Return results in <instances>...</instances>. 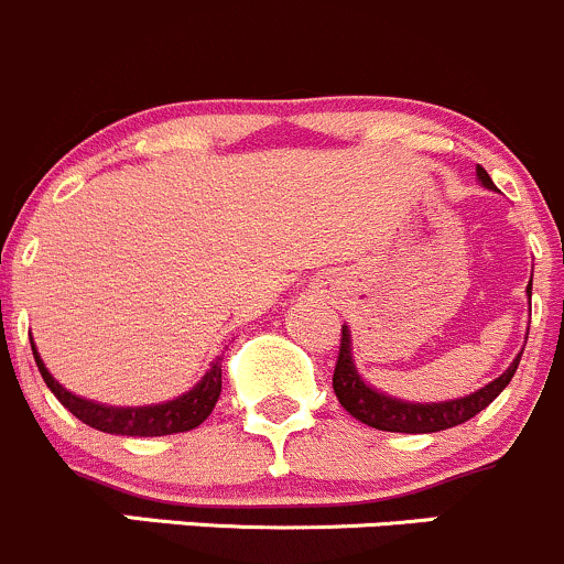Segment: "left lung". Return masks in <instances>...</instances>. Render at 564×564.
I'll return each mask as SVG.
<instances>
[{"label": "left lung", "instance_id": "left-lung-1", "mask_svg": "<svg viewBox=\"0 0 564 564\" xmlns=\"http://www.w3.org/2000/svg\"><path fill=\"white\" fill-rule=\"evenodd\" d=\"M475 176L484 184L486 189H495V182L484 167H475ZM527 295H532V280L527 284ZM524 352V350H521ZM521 352L513 358L508 369L491 380L489 386L478 388V391L467 393V397L448 399V402H408V399H397L391 393H382L371 388L356 369V358H352V336L347 325H341V347H339V361L334 369V393L339 404L367 423L371 429L380 432H402V434H432L443 432V429H454L458 423L469 421L478 415L480 410L489 408L491 402L502 393V388L513 380L516 369H519Z\"/></svg>", "mask_w": 564, "mask_h": 564}]
</instances>
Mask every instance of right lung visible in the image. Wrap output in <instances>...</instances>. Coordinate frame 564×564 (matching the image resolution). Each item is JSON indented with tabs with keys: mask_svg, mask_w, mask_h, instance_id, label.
I'll list each match as a JSON object with an SVG mask.
<instances>
[{
	"mask_svg": "<svg viewBox=\"0 0 564 564\" xmlns=\"http://www.w3.org/2000/svg\"><path fill=\"white\" fill-rule=\"evenodd\" d=\"M32 352L45 386L51 388V393H54L78 421L97 429V432L119 434V437H165V434L189 432V429L200 426V423L212 415L214 404H217L219 393H223V358H214L206 375L197 380V386L189 388L182 397L171 399V402L143 404V408H113V404H100L91 402V399L75 397L73 391L59 386V380L45 369L34 341Z\"/></svg>",
	"mask_w": 564,
	"mask_h": 564,
	"instance_id": "add662e5",
	"label": "right lung"
}]
</instances>
